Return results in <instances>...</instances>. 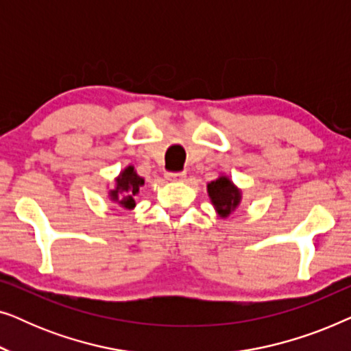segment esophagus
I'll return each mask as SVG.
<instances>
[{
	"label": "esophagus",
	"mask_w": 351,
	"mask_h": 351,
	"mask_svg": "<svg viewBox=\"0 0 351 351\" xmlns=\"http://www.w3.org/2000/svg\"><path fill=\"white\" fill-rule=\"evenodd\" d=\"M166 179L172 182H180L185 179V172H167Z\"/></svg>",
	"instance_id": "34e87169"
}]
</instances>
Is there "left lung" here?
Here are the masks:
<instances>
[{
	"instance_id": "obj_1",
	"label": "left lung",
	"mask_w": 351,
	"mask_h": 351,
	"mask_svg": "<svg viewBox=\"0 0 351 351\" xmlns=\"http://www.w3.org/2000/svg\"><path fill=\"white\" fill-rule=\"evenodd\" d=\"M209 198L213 201L214 208L222 217H228L234 209L238 208L241 193L228 177H219L217 180L210 182L208 185Z\"/></svg>"
}]
</instances>
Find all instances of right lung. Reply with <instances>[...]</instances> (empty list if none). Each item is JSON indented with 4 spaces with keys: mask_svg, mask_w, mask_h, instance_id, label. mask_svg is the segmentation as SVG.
<instances>
[{
    "mask_svg": "<svg viewBox=\"0 0 351 351\" xmlns=\"http://www.w3.org/2000/svg\"><path fill=\"white\" fill-rule=\"evenodd\" d=\"M143 185V179L141 176H137V172L134 171L132 166H129L124 169L117 179V189L110 191V198L114 203L121 204L123 208L132 209L136 206L134 201V195L138 193V189Z\"/></svg>",
    "mask_w": 351,
    "mask_h": 351,
    "instance_id": "add662e5",
    "label": "right lung"
}]
</instances>
